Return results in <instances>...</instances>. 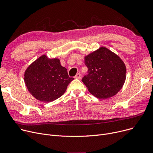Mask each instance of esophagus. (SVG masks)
I'll use <instances>...</instances> for the list:
<instances>
[{
    "instance_id": "34e87169",
    "label": "esophagus",
    "mask_w": 153,
    "mask_h": 153,
    "mask_svg": "<svg viewBox=\"0 0 153 153\" xmlns=\"http://www.w3.org/2000/svg\"><path fill=\"white\" fill-rule=\"evenodd\" d=\"M81 74H79V73H78V74H76V76H75V78L76 79H81Z\"/></svg>"
}]
</instances>
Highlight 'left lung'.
<instances>
[{
	"label": "left lung",
	"instance_id": "obj_1",
	"mask_svg": "<svg viewBox=\"0 0 153 153\" xmlns=\"http://www.w3.org/2000/svg\"><path fill=\"white\" fill-rule=\"evenodd\" d=\"M88 74L82 81L95 97L106 99L123 87L126 77L125 64L119 56L105 47H100L84 56Z\"/></svg>",
	"mask_w": 153,
	"mask_h": 153
}]
</instances>
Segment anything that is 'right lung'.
Here are the masks:
<instances>
[{
  "label": "right lung",
  "mask_w": 153,
  "mask_h": 153,
  "mask_svg": "<svg viewBox=\"0 0 153 153\" xmlns=\"http://www.w3.org/2000/svg\"><path fill=\"white\" fill-rule=\"evenodd\" d=\"M74 80L69 77L66 68L59 59H50L43 54L28 66L24 73V81L28 91L36 99L50 102L66 92Z\"/></svg>",
  "instance_id": "1"
}]
</instances>
